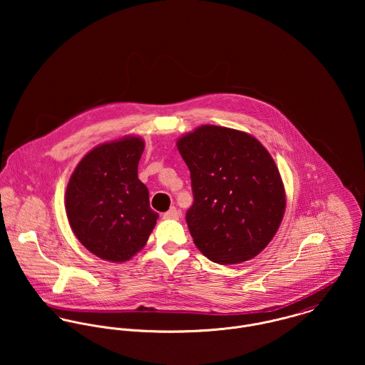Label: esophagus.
Listing matches in <instances>:
<instances>
[{
  "instance_id": "1",
  "label": "esophagus",
  "mask_w": 365,
  "mask_h": 365,
  "mask_svg": "<svg viewBox=\"0 0 365 365\" xmlns=\"http://www.w3.org/2000/svg\"><path fill=\"white\" fill-rule=\"evenodd\" d=\"M178 216H180V213L175 207H171L164 213V219H178Z\"/></svg>"
}]
</instances>
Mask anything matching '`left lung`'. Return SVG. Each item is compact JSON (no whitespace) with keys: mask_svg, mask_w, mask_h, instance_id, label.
Masks as SVG:
<instances>
[{"mask_svg":"<svg viewBox=\"0 0 365 365\" xmlns=\"http://www.w3.org/2000/svg\"><path fill=\"white\" fill-rule=\"evenodd\" d=\"M191 173L194 202L185 220L195 246L222 265L256 257L285 210L279 171L257 139L204 125L177 142Z\"/></svg>","mask_w":365,"mask_h":365,"instance_id":"left-lung-1","label":"left lung"}]
</instances>
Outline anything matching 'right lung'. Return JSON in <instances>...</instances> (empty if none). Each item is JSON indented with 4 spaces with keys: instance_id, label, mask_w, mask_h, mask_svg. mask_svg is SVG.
Returning <instances> with one entry per match:
<instances>
[{
    "instance_id": "1",
    "label": "right lung",
    "mask_w": 365,
    "mask_h": 365,
    "mask_svg": "<svg viewBox=\"0 0 365 365\" xmlns=\"http://www.w3.org/2000/svg\"><path fill=\"white\" fill-rule=\"evenodd\" d=\"M145 149L129 136L93 149L78 163L66 190V212L80 243L100 259L129 260L140 252L155 225L149 190L138 178Z\"/></svg>"
}]
</instances>
